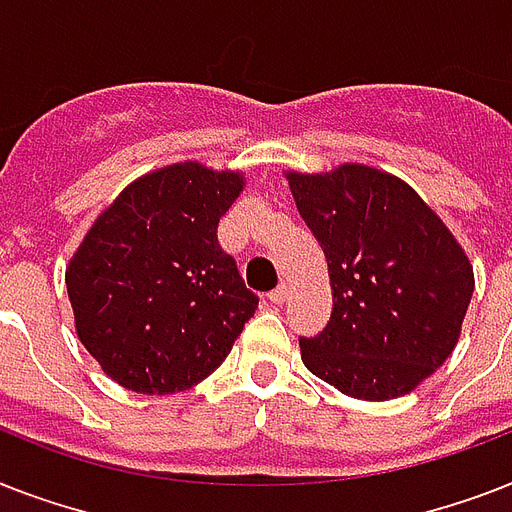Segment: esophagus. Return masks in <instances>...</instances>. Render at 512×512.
Here are the masks:
<instances>
[{"mask_svg":"<svg viewBox=\"0 0 512 512\" xmlns=\"http://www.w3.org/2000/svg\"><path fill=\"white\" fill-rule=\"evenodd\" d=\"M287 297H289V287H287V284H284V281H281L279 287L273 289L271 295H268V300H271L273 305H281V303H284V300H287Z\"/></svg>","mask_w":512,"mask_h":512,"instance_id":"esophagus-1","label":"esophagus"}]
</instances>
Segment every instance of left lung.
<instances>
[{"label": "left lung", "instance_id": "1", "mask_svg": "<svg viewBox=\"0 0 512 512\" xmlns=\"http://www.w3.org/2000/svg\"><path fill=\"white\" fill-rule=\"evenodd\" d=\"M287 180L332 281V319L300 337L305 366L364 401L412 393L460 340L476 284L465 249L396 175L342 164Z\"/></svg>", "mask_w": 512, "mask_h": 512}]
</instances>
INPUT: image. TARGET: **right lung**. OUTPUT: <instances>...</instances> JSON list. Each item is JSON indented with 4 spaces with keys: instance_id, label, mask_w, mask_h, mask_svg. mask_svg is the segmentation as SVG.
<instances>
[{
    "instance_id": "right-lung-1",
    "label": "right lung",
    "mask_w": 512,
    "mask_h": 512,
    "mask_svg": "<svg viewBox=\"0 0 512 512\" xmlns=\"http://www.w3.org/2000/svg\"><path fill=\"white\" fill-rule=\"evenodd\" d=\"M239 172L180 162L130 183L66 268L76 335L100 369L148 396L188 390L223 364L257 308L217 223Z\"/></svg>"
}]
</instances>
